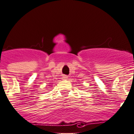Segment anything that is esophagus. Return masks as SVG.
<instances>
[{"label": "esophagus", "mask_w": 134, "mask_h": 134, "mask_svg": "<svg viewBox=\"0 0 134 134\" xmlns=\"http://www.w3.org/2000/svg\"><path fill=\"white\" fill-rule=\"evenodd\" d=\"M62 79L63 80H66V79H68V76L66 75H64L63 76H62Z\"/></svg>", "instance_id": "34e87169"}]
</instances>
